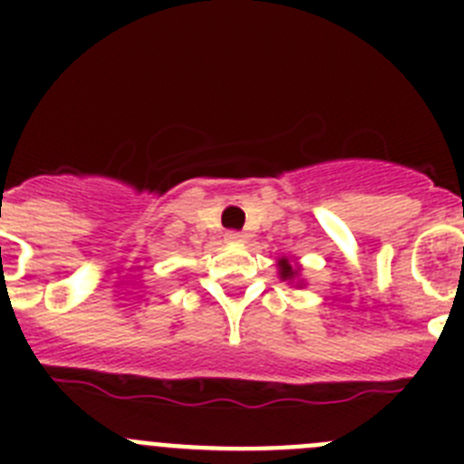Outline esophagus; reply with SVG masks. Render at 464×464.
I'll use <instances>...</instances> for the list:
<instances>
[{
  "instance_id": "1",
  "label": "esophagus",
  "mask_w": 464,
  "mask_h": 464,
  "mask_svg": "<svg viewBox=\"0 0 464 464\" xmlns=\"http://www.w3.org/2000/svg\"><path fill=\"white\" fill-rule=\"evenodd\" d=\"M225 239H227L229 244H244L246 235L244 232H235V229H229L227 235H225Z\"/></svg>"
}]
</instances>
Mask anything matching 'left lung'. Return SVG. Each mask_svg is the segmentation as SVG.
<instances>
[{"mask_svg":"<svg viewBox=\"0 0 464 464\" xmlns=\"http://www.w3.org/2000/svg\"><path fill=\"white\" fill-rule=\"evenodd\" d=\"M278 274H281L283 281H295V278L299 276V269L290 265L288 257H281V260H278ZM297 285H302V283H297Z\"/></svg>","mask_w":464,"mask_h":464,"instance_id":"left-lung-1","label":"left lung"}]
</instances>
